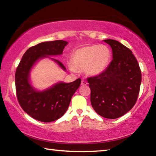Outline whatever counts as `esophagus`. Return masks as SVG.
I'll return each instance as SVG.
<instances>
[{
	"instance_id": "1",
	"label": "esophagus",
	"mask_w": 156,
	"mask_h": 156,
	"mask_svg": "<svg viewBox=\"0 0 156 156\" xmlns=\"http://www.w3.org/2000/svg\"><path fill=\"white\" fill-rule=\"evenodd\" d=\"M87 84H88L86 80H83L81 82L82 85H87Z\"/></svg>"
}]
</instances>
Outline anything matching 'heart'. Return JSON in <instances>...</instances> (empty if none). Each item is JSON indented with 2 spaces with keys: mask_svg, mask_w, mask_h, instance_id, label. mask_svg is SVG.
<instances>
[{
  "mask_svg": "<svg viewBox=\"0 0 156 156\" xmlns=\"http://www.w3.org/2000/svg\"><path fill=\"white\" fill-rule=\"evenodd\" d=\"M111 51L105 45L93 44L76 49L72 56V71L84 70L90 76H98L106 69L111 60Z\"/></svg>",
  "mask_w": 156,
  "mask_h": 156,
  "instance_id": "heart-1",
  "label": "heart"
}]
</instances>
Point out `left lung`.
<instances>
[{
	"mask_svg": "<svg viewBox=\"0 0 156 156\" xmlns=\"http://www.w3.org/2000/svg\"><path fill=\"white\" fill-rule=\"evenodd\" d=\"M112 49V60L100 75L89 78L91 103L98 114L109 119L125 115L136 104L142 76L132 51L112 39L104 40Z\"/></svg>",
	"mask_w": 156,
	"mask_h": 156,
	"instance_id": "left-lung-1",
	"label": "left lung"
}]
</instances>
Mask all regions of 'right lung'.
<instances>
[{
	"instance_id": "1",
	"label": "right lung",
	"mask_w": 156,
	"mask_h": 156,
	"mask_svg": "<svg viewBox=\"0 0 156 156\" xmlns=\"http://www.w3.org/2000/svg\"><path fill=\"white\" fill-rule=\"evenodd\" d=\"M67 43L58 40L43 42L31 47L25 51L16 69L15 83L18 102L28 115L41 122H50L62 117L67 112L73 94L80 85V78L68 83L58 82L43 90H38L31 84V70L42 59L51 60L65 72L62 63L50 56L62 55Z\"/></svg>"
}]
</instances>
